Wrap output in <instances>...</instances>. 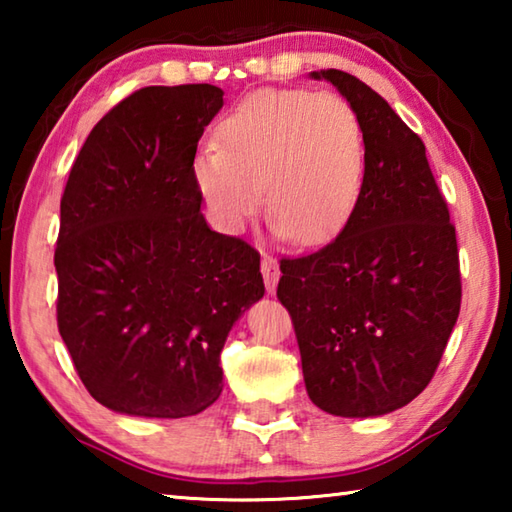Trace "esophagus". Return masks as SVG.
Instances as JSON below:
<instances>
[{
	"label": "esophagus",
	"instance_id": "esophagus-1",
	"mask_svg": "<svg viewBox=\"0 0 512 512\" xmlns=\"http://www.w3.org/2000/svg\"><path fill=\"white\" fill-rule=\"evenodd\" d=\"M262 275H264L266 293H271L273 296L277 289V280H280V266H277V262L271 255H262Z\"/></svg>",
	"mask_w": 512,
	"mask_h": 512
}]
</instances>
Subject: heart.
Returning <instances> with one entry per match:
<instances>
[{
    "label": "heart",
    "mask_w": 512,
    "mask_h": 512,
    "mask_svg": "<svg viewBox=\"0 0 512 512\" xmlns=\"http://www.w3.org/2000/svg\"><path fill=\"white\" fill-rule=\"evenodd\" d=\"M219 144L192 162L194 183L223 228L239 230L262 203L284 239L311 246L336 235L366 180V135L334 92L257 90L221 119Z\"/></svg>",
    "instance_id": "1"
}]
</instances>
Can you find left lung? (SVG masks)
<instances>
[{
    "label": "left lung",
    "instance_id": "left-lung-1",
    "mask_svg": "<svg viewBox=\"0 0 512 512\" xmlns=\"http://www.w3.org/2000/svg\"><path fill=\"white\" fill-rule=\"evenodd\" d=\"M352 103L366 135L363 192L332 244L280 262L309 400L375 418L415 400L461 311L456 230L427 153L386 99L341 69L311 72Z\"/></svg>",
    "mask_w": 512,
    "mask_h": 512
}]
</instances>
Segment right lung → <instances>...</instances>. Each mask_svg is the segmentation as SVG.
I'll use <instances>...</instances> for the list:
<instances>
[{
    "label": "right lung",
    "mask_w": 512,
    "mask_h": 512,
    "mask_svg": "<svg viewBox=\"0 0 512 512\" xmlns=\"http://www.w3.org/2000/svg\"><path fill=\"white\" fill-rule=\"evenodd\" d=\"M221 106L210 83L137 90L92 128L69 171L58 332L110 411H205L223 391L232 325L264 296L259 253L207 225L194 183L198 140Z\"/></svg>",
    "instance_id": "right-lung-1"
}]
</instances>
